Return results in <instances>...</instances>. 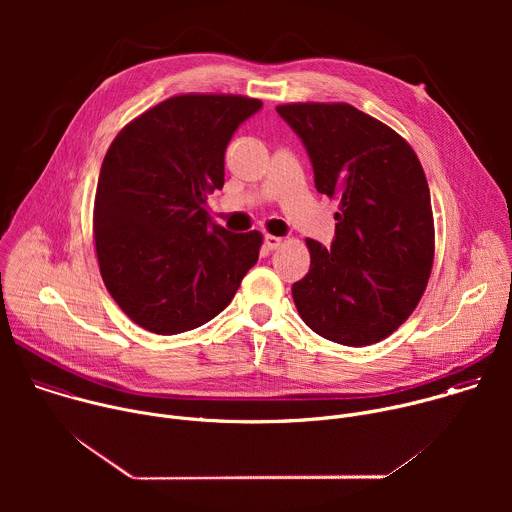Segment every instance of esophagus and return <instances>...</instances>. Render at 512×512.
Returning <instances> with one entry per match:
<instances>
[{"label":"esophagus","mask_w":512,"mask_h":512,"mask_svg":"<svg viewBox=\"0 0 512 512\" xmlns=\"http://www.w3.org/2000/svg\"><path fill=\"white\" fill-rule=\"evenodd\" d=\"M281 243H283V239H281V237H275V235H265V239H263V245H265V249H269V251L281 247Z\"/></svg>","instance_id":"obj_1"}]
</instances>
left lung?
I'll return each instance as SVG.
<instances>
[{"label":"left lung","mask_w":512,"mask_h":512,"mask_svg":"<svg viewBox=\"0 0 512 512\" xmlns=\"http://www.w3.org/2000/svg\"><path fill=\"white\" fill-rule=\"evenodd\" d=\"M279 117L302 139L320 194L338 198L330 247L306 239L310 271L291 285L316 334L369 346L421 300L433 263L429 186L411 145L346 103H294Z\"/></svg>","instance_id":"8db88e82"}]
</instances>
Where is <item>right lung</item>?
Wrapping results in <instances>:
<instances>
[{"instance_id":"add662e5","label":"right lung","mask_w":512,"mask_h":512,"mask_svg":"<svg viewBox=\"0 0 512 512\" xmlns=\"http://www.w3.org/2000/svg\"><path fill=\"white\" fill-rule=\"evenodd\" d=\"M263 103L180 95L131 121L111 143L95 196L103 281L141 328L172 336L221 314L257 263L261 233H231L206 210L225 186L233 133Z\"/></svg>"}]
</instances>
